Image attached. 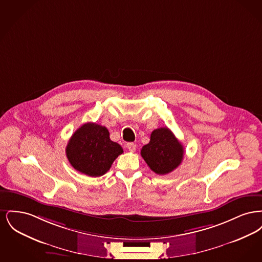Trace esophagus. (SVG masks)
<instances>
[{"label":"esophagus","mask_w":262,"mask_h":262,"mask_svg":"<svg viewBox=\"0 0 262 262\" xmlns=\"http://www.w3.org/2000/svg\"><path fill=\"white\" fill-rule=\"evenodd\" d=\"M126 147H127L128 151L135 152V151L137 150V144H135V143H133V142H129V143L126 144Z\"/></svg>","instance_id":"34e87169"}]
</instances>
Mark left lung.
<instances>
[{"label": "left lung", "mask_w": 262, "mask_h": 262, "mask_svg": "<svg viewBox=\"0 0 262 262\" xmlns=\"http://www.w3.org/2000/svg\"><path fill=\"white\" fill-rule=\"evenodd\" d=\"M140 154L154 173L166 174L183 161L184 146L168 127H160L152 132L149 143L141 148Z\"/></svg>", "instance_id": "8db88e82"}]
</instances>
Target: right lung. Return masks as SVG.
Here are the masks:
<instances>
[{"mask_svg":"<svg viewBox=\"0 0 262 262\" xmlns=\"http://www.w3.org/2000/svg\"><path fill=\"white\" fill-rule=\"evenodd\" d=\"M123 152L122 146L110 139L107 127L94 123H86L76 129L66 148L71 165L89 177L106 174Z\"/></svg>","mask_w":262,"mask_h":262,"instance_id":"right-lung-1","label":"right lung"}]
</instances>
